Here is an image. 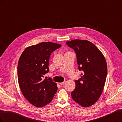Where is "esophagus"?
I'll return each mask as SVG.
<instances>
[{
  "label": "esophagus",
  "instance_id": "esophagus-1",
  "mask_svg": "<svg viewBox=\"0 0 122 122\" xmlns=\"http://www.w3.org/2000/svg\"><path fill=\"white\" fill-rule=\"evenodd\" d=\"M66 83V81H64V82H60V83H59V84H61V85H64V84H65Z\"/></svg>",
  "mask_w": 122,
  "mask_h": 122
}]
</instances>
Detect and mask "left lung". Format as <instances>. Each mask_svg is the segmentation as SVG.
I'll use <instances>...</instances> for the list:
<instances>
[{
	"instance_id": "8db88e82",
	"label": "left lung",
	"mask_w": 122,
	"mask_h": 122,
	"mask_svg": "<svg viewBox=\"0 0 122 122\" xmlns=\"http://www.w3.org/2000/svg\"><path fill=\"white\" fill-rule=\"evenodd\" d=\"M75 50L79 71L84 73L75 80V89L71 92L73 100L84 107L94 104L101 96L106 81L107 67L105 58L93 43L84 40L66 42Z\"/></svg>"
}]
</instances>
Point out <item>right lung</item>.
Wrapping results in <instances>:
<instances>
[{"instance_id": "1", "label": "right lung", "mask_w": 122, "mask_h": 122, "mask_svg": "<svg viewBox=\"0 0 122 122\" xmlns=\"http://www.w3.org/2000/svg\"><path fill=\"white\" fill-rule=\"evenodd\" d=\"M60 44L43 42L26 48L18 64V79L21 91L29 102L42 107L52 100L57 90L51 78L43 79L49 72L50 55Z\"/></svg>"}]
</instances>
